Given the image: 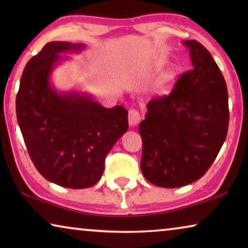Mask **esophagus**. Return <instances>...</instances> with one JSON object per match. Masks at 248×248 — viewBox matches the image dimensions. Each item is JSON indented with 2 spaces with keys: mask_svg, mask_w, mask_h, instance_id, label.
<instances>
[{
  "mask_svg": "<svg viewBox=\"0 0 248 248\" xmlns=\"http://www.w3.org/2000/svg\"><path fill=\"white\" fill-rule=\"evenodd\" d=\"M141 120V114L139 113L137 109L132 108V109L128 110V123H130L131 126H135L140 123Z\"/></svg>",
  "mask_w": 248,
  "mask_h": 248,
  "instance_id": "1",
  "label": "esophagus"
}]
</instances>
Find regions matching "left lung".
Instances as JSON below:
<instances>
[{"mask_svg": "<svg viewBox=\"0 0 248 248\" xmlns=\"http://www.w3.org/2000/svg\"><path fill=\"white\" fill-rule=\"evenodd\" d=\"M192 70L168 96L151 99L140 123L141 170L151 184L175 188L198 181L215 161L229 125L227 84L211 54L185 40Z\"/></svg>", "mask_w": 248, "mask_h": 248, "instance_id": "8db88e82", "label": "left lung"}]
</instances>
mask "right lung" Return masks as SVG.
I'll return each instance as SVG.
<instances>
[{
	"mask_svg": "<svg viewBox=\"0 0 248 248\" xmlns=\"http://www.w3.org/2000/svg\"><path fill=\"white\" fill-rule=\"evenodd\" d=\"M83 48V44L47 43L25 66L16 99V118L36 169L67 188L96 184L108 152L128 128L123 106L105 108L90 96L60 93L50 84L60 54Z\"/></svg>",
	"mask_w": 248,
	"mask_h": 248,
	"instance_id": "right-lung-1",
	"label": "right lung"
}]
</instances>
